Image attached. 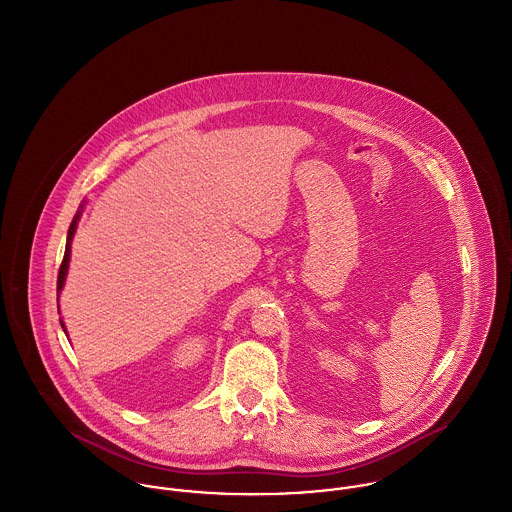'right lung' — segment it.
Masks as SVG:
<instances>
[{"label":"right lung","mask_w":512,"mask_h":512,"mask_svg":"<svg viewBox=\"0 0 512 512\" xmlns=\"http://www.w3.org/2000/svg\"><path fill=\"white\" fill-rule=\"evenodd\" d=\"M83 205L79 207V211L75 213V217H73V221H71V225H69V231H67V245H65V257H63V263H61V269H59V277H57V293L61 295V291H63V287H65V279H67V273H69V261H71V243H73V237H75V231H77V223H79V219H81V215H83ZM61 326H63V330H65V324H63V320H61ZM67 332V330H65Z\"/></svg>","instance_id":"add662e5"}]
</instances>
